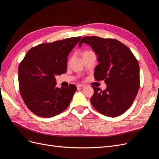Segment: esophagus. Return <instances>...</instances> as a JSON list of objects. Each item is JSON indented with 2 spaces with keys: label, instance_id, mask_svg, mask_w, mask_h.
<instances>
[{
  "label": "esophagus",
  "instance_id": "34e87169",
  "mask_svg": "<svg viewBox=\"0 0 159 159\" xmlns=\"http://www.w3.org/2000/svg\"><path fill=\"white\" fill-rule=\"evenodd\" d=\"M77 87H78V88H83L84 87H85V85L84 84H79L77 85Z\"/></svg>",
  "mask_w": 159,
  "mask_h": 159
}]
</instances>
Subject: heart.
I'll return each instance as SVG.
<instances>
[{
    "label": "heart",
    "instance_id": "b5f03b06",
    "mask_svg": "<svg viewBox=\"0 0 159 159\" xmlns=\"http://www.w3.org/2000/svg\"><path fill=\"white\" fill-rule=\"evenodd\" d=\"M90 52H91V51H89V50L84 51V52H82V54H81V55H82V56H84V55H86V54H89V53H90Z\"/></svg>",
    "mask_w": 159,
    "mask_h": 159
}]
</instances>
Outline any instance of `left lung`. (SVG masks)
I'll list each match as a JSON object with an SVG mask.
<instances>
[{
	"mask_svg": "<svg viewBox=\"0 0 159 159\" xmlns=\"http://www.w3.org/2000/svg\"><path fill=\"white\" fill-rule=\"evenodd\" d=\"M92 48L98 56L94 78L105 80L107 88L93 87L90 101L93 107L105 116L115 117L131 106L140 87L139 65L132 52L121 42L111 38L85 36L79 43Z\"/></svg>",
	"mask_w": 159,
	"mask_h": 159,
	"instance_id": "8db88e82",
	"label": "left lung"
}]
</instances>
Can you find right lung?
Wrapping results in <instances>:
<instances>
[{
  "label": "right lung",
  "mask_w": 159,
  "mask_h": 159,
  "mask_svg": "<svg viewBox=\"0 0 159 159\" xmlns=\"http://www.w3.org/2000/svg\"><path fill=\"white\" fill-rule=\"evenodd\" d=\"M81 38L38 44L26 53L19 64L20 95L27 107L38 116L54 117L69 106L76 86L57 88L55 77L66 72L68 56Z\"/></svg>",
  "instance_id": "add662e5"
}]
</instances>
